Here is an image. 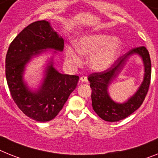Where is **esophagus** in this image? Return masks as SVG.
Wrapping results in <instances>:
<instances>
[{"label":"esophagus","instance_id":"34e87169","mask_svg":"<svg viewBox=\"0 0 158 158\" xmlns=\"http://www.w3.org/2000/svg\"><path fill=\"white\" fill-rule=\"evenodd\" d=\"M80 80L83 83H86V82H87V78L86 76H81L80 77Z\"/></svg>","mask_w":158,"mask_h":158}]
</instances>
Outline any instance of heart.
I'll return each instance as SVG.
<instances>
[{
  "mask_svg": "<svg viewBox=\"0 0 158 158\" xmlns=\"http://www.w3.org/2000/svg\"><path fill=\"white\" fill-rule=\"evenodd\" d=\"M75 49L83 56H89L88 67L95 71H103L112 67L120 56L122 42L120 38L107 34L85 35L75 42ZM76 50L67 46L66 60L71 66L80 63L81 59Z\"/></svg>",
  "mask_w": 158,
  "mask_h": 158,
  "instance_id": "heart-1",
  "label": "heart"
}]
</instances>
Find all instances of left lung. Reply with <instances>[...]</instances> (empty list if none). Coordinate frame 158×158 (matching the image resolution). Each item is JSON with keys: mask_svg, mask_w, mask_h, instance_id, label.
<instances>
[{"mask_svg": "<svg viewBox=\"0 0 158 158\" xmlns=\"http://www.w3.org/2000/svg\"><path fill=\"white\" fill-rule=\"evenodd\" d=\"M138 54L143 60L144 79L137 92L124 103L120 104L110 97L108 86L120 73L126 61L132 54ZM151 79V60L149 51L144 46H139L120 56L112 67L102 71L92 73L88 76L92 92L91 102L95 113L105 121L116 122L128 117L142 104L149 91Z\"/></svg>", "mask_w": 158, "mask_h": 158, "instance_id": "8db88e82", "label": "left lung"}]
</instances>
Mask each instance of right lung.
Here are the masks:
<instances>
[{
  "mask_svg": "<svg viewBox=\"0 0 158 158\" xmlns=\"http://www.w3.org/2000/svg\"><path fill=\"white\" fill-rule=\"evenodd\" d=\"M63 38L45 20L33 22L20 32L8 49L5 75L12 98L25 115L37 121L51 120L59 114L79 81V76L61 74L53 59L45 71L42 85L29 89L23 79L26 65L34 56L53 49L63 51Z\"/></svg>",
  "mask_w": 158,
  "mask_h": 158,
  "instance_id": "1",
  "label": "right lung"
}]
</instances>
